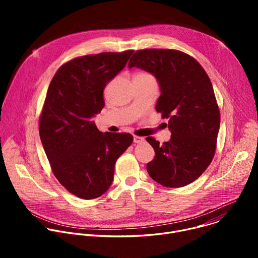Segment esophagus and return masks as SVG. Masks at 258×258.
Wrapping results in <instances>:
<instances>
[{"label": "esophagus", "instance_id": "esophagus-1", "mask_svg": "<svg viewBox=\"0 0 258 258\" xmlns=\"http://www.w3.org/2000/svg\"><path fill=\"white\" fill-rule=\"evenodd\" d=\"M144 141H145V139L142 138V137H138V136H135V137H134V143H136V144L142 143V142H144Z\"/></svg>", "mask_w": 258, "mask_h": 258}]
</instances>
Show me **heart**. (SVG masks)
<instances>
[{
    "mask_svg": "<svg viewBox=\"0 0 258 258\" xmlns=\"http://www.w3.org/2000/svg\"><path fill=\"white\" fill-rule=\"evenodd\" d=\"M136 76H148V75H146V73H137Z\"/></svg>",
    "mask_w": 258,
    "mask_h": 258,
    "instance_id": "heart-1",
    "label": "heart"
}]
</instances>
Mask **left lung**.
<instances>
[{
    "instance_id": "obj_1",
    "label": "left lung",
    "mask_w": 258,
    "mask_h": 258,
    "mask_svg": "<svg viewBox=\"0 0 258 258\" xmlns=\"http://www.w3.org/2000/svg\"><path fill=\"white\" fill-rule=\"evenodd\" d=\"M128 67L156 78L160 96L155 108L168 118L171 133L162 145L152 137L146 139L155 151L147 171L164 187L189 185L208 167L216 148L220 113L208 76L193 57L169 49L137 51Z\"/></svg>"
}]
</instances>
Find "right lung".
<instances>
[{"label": "right lung", "instance_id": "1", "mask_svg": "<svg viewBox=\"0 0 258 258\" xmlns=\"http://www.w3.org/2000/svg\"><path fill=\"white\" fill-rule=\"evenodd\" d=\"M133 50L72 59L49 86L40 137L54 175L79 198L90 200L111 186L117 158L133 143L126 133H101L93 118L105 103L103 91L124 68Z\"/></svg>", "mask_w": 258, "mask_h": 258}]
</instances>
